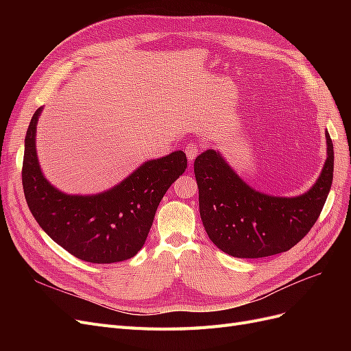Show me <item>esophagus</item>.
Segmentation results:
<instances>
[{"instance_id": "esophagus-1", "label": "esophagus", "mask_w": 351, "mask_h": 351, "mask_svg": "<svg viewBox=\"0 0 351 351\" xmlns=\"http://www.w3.org/2000/svg\"><path fill=\"white\" fill-rule=\"evenodd\" d=\"M199 152H200V149H199V146L196 143H189L186 146V155H187V159H189L190 162L193 161V159L197 156Z\"/></svg>"}]
</instances>
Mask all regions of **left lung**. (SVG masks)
<instances>
[{
  "label": "left lung",
  "mask_w": 351,
  "mask_h": 351,
  "mask_svg": "<svg viewBox=\"0 0 351 351\" xmlns=\"http://www.w3.org/2000/svg\"><path fill=\"white\" fill-rule=\"evenodd\" d=\"M326 137V159L316 183L300 196L258 192L237 176L222 155L206 149L195 159L199 210L208 237L234 258H265L290 250L319 217L334 173V146Z\"/></svg>",
  "instance_id": "left-lung-1"
}]
</instances>
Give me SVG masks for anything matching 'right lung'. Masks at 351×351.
Listing matches in <instances>:
<instances>
[{
	"instance_id": "obj_1",
	"label": "right lung",
	"mask_w": 351,
	"mask_h": 351,
	"mask_svg": "<svg viewBox=\"0 0 351 351\" xmlns=\"http://www.w3.org/2000/svg\"><path fill=\"white\" fill-rule=\"evenodd\" d=\"M32 117L25 139L22 182L27 206L40 228L73 256L92 263L133 258L146 241L159 202L187 168L183 151L149 159L121 183L97 195H67L42 173Z\"/></svg>"
}]
</instances>
